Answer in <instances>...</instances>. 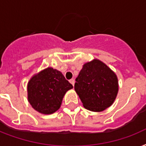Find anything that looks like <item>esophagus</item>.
<instances>
[{
  "instance_id": "34e87169",
  "label": "esophagus",
  "mask_w": 146,
  "mask_h": 146,
  "mask_svg": "<svg viewBox=\"0 0 146 146\" xmlns=\"http://www.w3.org/2000/svg\"><path fill=\"white\" fill-rule=\"evenodd\" d=\"M70 82L71 84L73 85V86H74V83H75V80H73V79H71V80H70Z\"/></svg>"
}]
</instances>
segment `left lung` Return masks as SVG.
I'll use <instances>...</instances> for the list:
<instances>
[{
  "label": "left lung",
  "mask_w": 146,
  "mask_h": 146,
  "mask_svg": "<svg viewBox=\"0 0 146 146\" xmlns=\"http://www.w3.org/2000/svg\"><path fill=\"white\" fill-rule=\"evenodd\" d=\"M74 89L85 108L102 111L113 104L118 92L117 76L98 60L85 64L76 79Z\"/></svg>",
  "instance_id": "1"
}]
</instances>
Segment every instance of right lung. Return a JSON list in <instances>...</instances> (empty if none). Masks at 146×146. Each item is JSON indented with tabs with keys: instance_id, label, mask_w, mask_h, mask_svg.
<instances>
[{
	"instance_id": "1",
	"label": "right lung",
	"mask_w": 146,
	"mask_h": 146,
	"mask_svg": "<svg viewBox=\"0 0 146 146\" xmlns=\"http://www.w3.org/2000/svg\"><path fill=\"white\" fill-rule=\"evenodd\" d=\"M72 88L60 71L48 67L29 80L28 100L35 110L50 114L60 108L64 95Z\"/></svg>"
}]
</instances>
